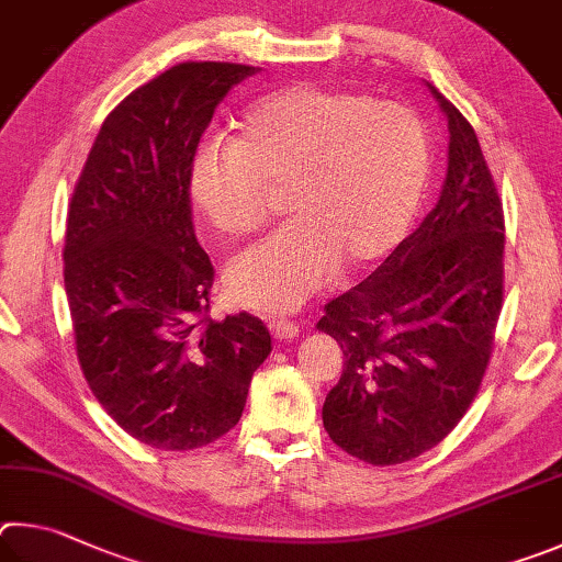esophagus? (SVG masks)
<instances>
[{
    "mask_svg": "<svg viewBox=\"0 0 562 562\" xmlns=\"http://www.w3.org/2000/svg\"><path fill=\"white\" fill-rule=\"evenodd\" d=\"M269 328L273 333V338L279 340H289L299 333V323L291 321V318H279V316H271L269 318Z\"/></svg>",
    "mask_w": 562,
    "mask_h": 562,
    "instance_id": "obj_1",
    "label": "esophagus"
}]
</instances>
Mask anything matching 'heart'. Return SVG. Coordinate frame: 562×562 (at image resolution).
I'll list each match as a JSON object with an SVG mask.
<instances>
[{
  "label": "heart",
  "instance_id": "b5f03b06",
  "mask_svg": "<svg viewBox=\"0 0 562 562\" xmlns=\"http://www.w3.org/2000/svg\"><path fill=\"white\" fill-rule=\"evenodd\" d=\"M429 172L419 115L356 91L291 86L246 108L232 145H206L190 196L212 229L249 239L286 196L291 222L226 271L232 299L286 311L336 273L390 254L415 220Z\"/></svg>",
  "mask_w": 562,
  "mask_h": 562
}]
</instances>
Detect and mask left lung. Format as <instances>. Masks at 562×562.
<instances>
[{
  "instance_id": "8db88e82",
  "label": "left lung",
  "mask_w": 562,
  "mask_h": 562,
  "mask_svg": "<svg viewBox=\"0 0 562 562\" xmlns=\"http://www.w3.org/2000/svg\"><path fill=\"white\" fill-rule=\"evenodd\" d=\"M431 93L449 125L439 202L318 321L346 358L323 425L342 451L372 467L425 454L459 425L488 370L504 308L498 187L474 127L445 95Z\"/></svg>"
}]
</instances>
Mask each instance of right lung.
I'll list each match as a JSON object with an SVG mask.
<instances>
[{
    "label": "right lung",
    "instance_id": "right-lung-1",
    "mask_svg": "<svg viewBox=\"0 0 562 562\" xmlns=\"http://www.w3.org/2000/svg\"><path fill=\"white\" fill-rule=\"evenodd\" d=\"M254 66L184 61L101 125L68 204L64 283L78 366L117 427L190 451L239 422L271 352L251 313L210 316L214 266L194 236L190 167L214 108Z\"/></svg>",
    "mask_w": 562,
    "mask_h": 562
}]
</instances>
